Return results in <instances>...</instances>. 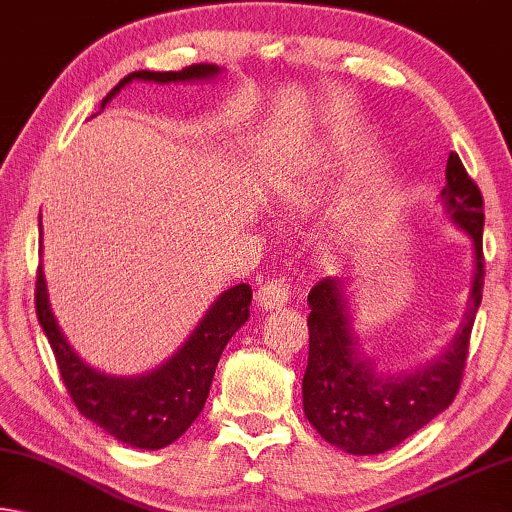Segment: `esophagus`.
Wrapping results in <instances>:
<instances>
[{
  "mask_svg": "<svg viewBox=\"0 0 512 512\" xmlns=\"http://www.w3.org/2000/svg\"><path fill=\"white\" fill-rule=\"evenodd\" d=\"M288 297H290V286L283 279H272L263 283L261 290L256 293L258 306L265 311L283 309V306L288 304Z\"/></svg>",
  "mask_w": 512,
  "mask_h": 512,
  "instance_id": "obj_1",
  "label": "esophagus"
}]
</instances>
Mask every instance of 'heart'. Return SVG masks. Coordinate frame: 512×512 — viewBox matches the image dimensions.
Here are the masks:
<instances>
[{
    "label": "heart",
    "instance_id": "heart-1",
    "mask_svg": "<svg viewBox=\"0 0 512 512\" xmlns=\"http://www.w3.org/2000/svg\"><path fill=\"white\" fill-rule=\"evenodd\" d=\"M283 201H286V206H290L293 210L309 208L313 201V187L309 183L293 185L286 194H283Z\"/></svg>",
    "mask_w": 512,
    "mask_h": 512
}]
</instances>
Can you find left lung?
<instances>
[{"mask_svg":"<svg viewBox=\"0 0 512 512\" xmlns=\"http://www.w3.org/2000/svg\"><path fill=\"white\" fill-rule=\"evenodd\" d=\"M442 215L471 242V283L458 332L426 364L384 371L361 345L350 281L327 277L309 293V364L304 414L329 444L352 455H377L405 442L442 414L458 393L469 334L483 300V196L458 153L448 155Z\"/></svg>","mask_w":512,"mask_h":512,"instance_id":"8db88e82","label":"left lung"}]
</instances>
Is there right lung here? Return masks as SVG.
<instances>
[{
    "label": "right lung",
    "instance_id": "obj_1",
    "mask_svg": "<svg viewBox=\"0 0 512 512\" xmlns=\"http://www.w3.org/2000/svg\"><path fill=\"white\" fill-rule=\"evenodd\" d=\"M224 70L215 64H196L169 73L137 70L114 86L100 102V109L130 82H210ZM93 119V116H91ZM38 265L36 316L47 343L57 357L66 389L86 419L96 423L119 442L155 451L183 435L201 414L215 377L217 361L231 336L249 318L251 288L238 283L212 302L187 341L160 366L139 375H112L91 366L80 357L54 316L43 270V226L38 224Z\"/></svg>",
    "mask_w": 512,
    "mask_h": 512
}]
</instances>
